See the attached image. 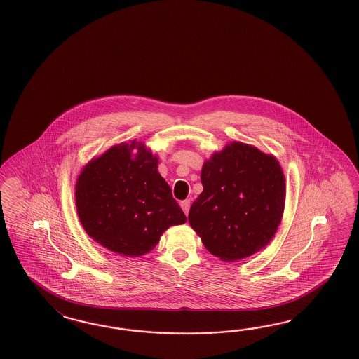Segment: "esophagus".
Here are the masks:
<instances>
[{"label":"esophagus","instance_id":"esophagus-1","mask_svg":"<svg viewBox=\"0 0 359 359\" xmlns=\"http://www.w3.org/2000/svg\"><path fill=\"white\" fill-rule=\"evenodd\" d=\"M180 207H182V210H184V213L188 215V212H189V207H191V200H183L182 203H180Z\"/></svg>","mask_w":359,"mask_h":359}]
</instances>
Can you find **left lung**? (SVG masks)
Instances as JSON below:
<instances>
[{"mask_svg":"<svg viewBox=\"0 0 359 359\" xmlns=\"http://www.w3.org/2000/svg\"><path fill=\"white\" fill-rule=\"evenodd\" d=\"M201 184L188 220L213 256L240 260L268 245L285 205L284 173L274 156L231 143L205 161Z\"/></svg>","mask_w":359,"mask_h":359,"instance_id":"1","label":"left lung"}]
</instances>
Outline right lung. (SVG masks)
Returning <instances> with one entry per match:
<instances>
[{"instance_id": "obj_1", "label": "right lung", "mask_w": 359, "mask_h": 359, "mask_svg": "<svg viewBox=\"0 0 359 359\" xmlns=\"http://www.w3.org/2000/svg\"><path fill=\"white\" fill-rule=\"evenodd\" d=\"M75 204L87 235L130 257L152 250L167 228L187 222L158 172V158L135 140L114 146L87 164L76 182Z\"/></svg>"}]
</instances>
